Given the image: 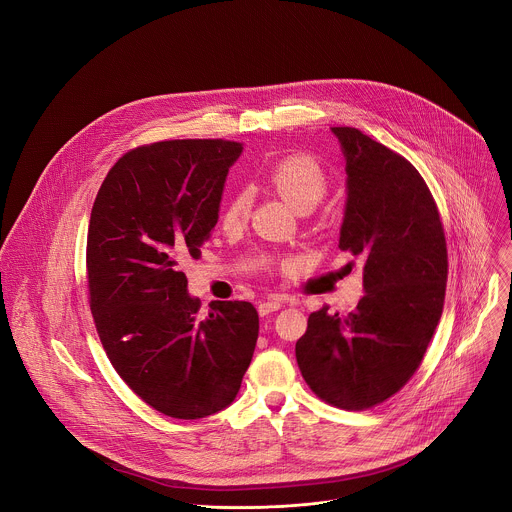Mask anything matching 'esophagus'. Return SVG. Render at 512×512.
Segmentation results:
<instances>
[{"instance_id": "34e87169", "label": "esophagus", "mask_w": 512, "mask_h": 512, "mask_svg": "<svg viewBox=\"0 0 512 512\" xmlns=\"http://www.w3.org/2000/svg\"><path fill=\"white\" fill-rule=\"evenodd\" d=\"M283 304H285V302H283L281 298H273V300L261 302V304H259V316H267V314H271V312L283 308Z\"/></svg>"}]
</instances>
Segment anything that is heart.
<instances>
[{
  "mask_svg": "<svg viewBox=\"0 0 512 512\" xmlns=\"http://www.w3.org/2000/svg\"><path fill=\"white\" fill-rule=\"evenodd\" d=\"M267 184L298 212L312 210L328 192L324 168L308 154H291L277 160L267 172ZM249 210L251 196L239 190L223 204L218 221L225 231H237L247 223Z\"/></svg>",
  "mask_w": 512,
  "mask_h": 512,
  "instance_id": "heart-1",
  "label": "heart"
}]
</instances>
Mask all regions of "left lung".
<instances>
[{
  "label": "left lung",
  "instance_id": "left-lung-1",
  "mask_svg": "<svg viewBox=\"0 0 512 512\" xmlns=\"http://www.w3.org/2000/svg\"><path fill=\"white\" fill-rule=\"evenodd\" d=\"M346 158L342 251L364 261L348 316L312 312L296 358L326 403L371 409L415 375L442 318L448 249L437 204L411 162L356 127H332Z\"/></svg>",
  "mask_w": 512,
  "mask_h": 512
}]
</instances>
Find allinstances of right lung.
<instances>
[{"label": "right lung", "instance_id": "obj_1", "mask_svg": "<svg viewBox=\"0 0 512 512\" xmlns=\"http://www.w3.org/2000/svg\"><path fill=\"white\" fill-rule=\"evenodd\" d=\"M241 152L227 139L139 145L109 170L91 210L87 279L97 334L125 385L174 419L231 405L259 336L249 302H214L202 318L180 269L210 237Z\"/></svg>", "mask_w": 512, "mask_h": 512}]
</instances>
